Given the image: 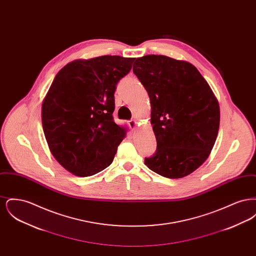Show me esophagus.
Masks as SVG:
<instances>
[{"mask_svg": "<svg viewBox=\"0 0 256 256\" xmlns=\"http://www.w3.org/2000/svg\"><path fill=\"white\" fill-rule=\"evenodd\" d=\"M128 126H130V128L135 130L137 126V122L135 120H130V121H128Z\"/></svg>", "mask_w": 256, "mask_h": 256, "instance_id": "1", "label": "esophagus"}]
</instances>
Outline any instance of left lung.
Instances as JSON below:
<instances>
[{
    "instance_id": "8db88e82",
    "label": "left lung",
    "mask_w": 256,
    "mask_h": 256,
    "mask_svg": "<svg viewBox=\"0 0 256 256\" xmlns=\"http://www.w3.org/2000/svg\"><path fill=\"white\" fill-rule=\"evenodd\" d=\"M134 64V73L150 100L158 143L145 164L164 178H182L196 170L213 148L219 132L218 100L189 62L148 54Z\"/></svg>"
}]
</instances>
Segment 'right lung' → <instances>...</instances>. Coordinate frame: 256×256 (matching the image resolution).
I'll use <instances>...</instances> for the list:
<instances>
[{
	"instance_id": "add662e5",
	"label": "right lung",
	"mask_w": 256,
	"mask_h": 256,
	"mask_svg": "<svg viewBox=\"0 0 256 256\" xmlns=\"http://www.w3.org/2000/svg\"><path fill=\"white\" fill-rule=\"evenodd\" d=\"M134 60L73 61L56 76L42 104V126L50 152L74 174L90 176L112 163L126 134L113 119L114 93Z\"/></svg>"
}]
</instances>
